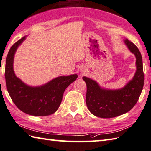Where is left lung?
Masks as SVG:
<instances>
[{
	"mask_svg": "<svg viewBox=\"0 0 151 151\" xmlns=\"http://www.w3.org/2000/svg\"><path fill=\"white\" fill-rule=\"evenodd\" d=\"M125 43L136 56L137 71L133 80L123 88L107 90L100 88L96 81L83 77L87 86L86 104L89 111L101 118H113L128 112L138 101L144 86L142 56L135 45L129 40Z\"/></svg>",
	"mask_w": 151,
	"mask_h": 151,
	"instance_id": "8db88e82",
	"label": "left lung"
}]
</instances>
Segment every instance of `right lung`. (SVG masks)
I'll use <instances>...</instances> for the list:
<instances>
[{"instance_id":"right-lung-1","label":"right lung","mask_w":151,"mask_h":151,"mask_svg":"<svg viewBox=\"0 0 151 151\" xmlns=\"http://www.w3.org/2000/svg\"><path fill=\"white\" fill-rule=\"evenodd\" d=\"M25 38L24 36L15 42L8 53L4 73L7 91L16 106L26 114L34 116L52 115L60 107L65 89L76 80L78 75L60 76L46 85L36 88L26 86L17 78L13 70L14 53Z\"/></svg>"}]
</instances>
